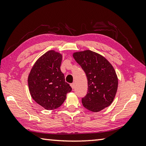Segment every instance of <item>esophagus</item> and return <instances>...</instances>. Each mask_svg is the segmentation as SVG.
Listing matches in <instances>:
<instances>
[{"mask_svg": "<svg viewBox=\"0 0 146 146\" xmlns=\"http://www.w3.org/2000/svg\"><path fill=\"white\" fill-rule=\"evenodd\" d=\"M71 88H72V89H74V88H75V83L71 84Z\"/></svg>", "mask_w": 146, "mask_h": 146, "instance_id": "34e87169", "label": "esophagus"}]
</instances>
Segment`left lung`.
Masks as SVG:
<instances>
[{"instance_id": "8db88e82", "label": "left lung", "mask_w": 146, "mask_h": 146, "mask_svg": "<svg viewBox=\"0 0 146 146\" xmlns=\"http://www.w3.org/2000/svg\"><path fill=\"white\" fill-rule=\"evenodd\" d=\"M73 56L88 79L83 106L91 111H100L112 103L117 93L118 78L114 68L106 58L92 51L76 52Z\"/></svg>"}]
</instances>
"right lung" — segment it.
Segmentation results:
<instances>
[{
	"label": "right lung",
	"instance_id": "1",
	"mask_svg": "<svg viewBox=\"0 0 146 146\" xmlns=\"http://www.w3.org/2000/svg\"><path fill=\"white\" fill-rule=\"evenodd\" d=\"M62 58L58 52L48 51L35 63L28 76L31 97L47 110L60 107L72 90L60 70Z\"/></svg>",
	"mask_w": 146,
	"mask_h": 146
}]
</instances>
